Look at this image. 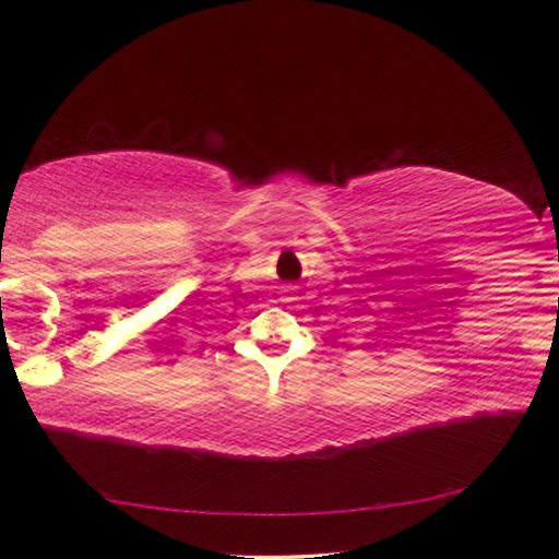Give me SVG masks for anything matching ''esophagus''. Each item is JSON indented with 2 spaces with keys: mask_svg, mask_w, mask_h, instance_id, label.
Listing matches in <instances>:
<instances>
[{
  "mask_svg": "<svg viewBox=\"0 0 559 559\" xmlns=\"http://www.w3.org/2000/svg\"><path fill=\"white\" fill-rule=\"evenodd\" d=\"M293 293H296V286H283V296H286L283 300H293Z\"/></svg>",
  "mask_w": 559,
  "mask_h": 559,
  "instance_id": "obj_1",
  "label": "esophagus"
}]
</instances>
